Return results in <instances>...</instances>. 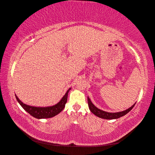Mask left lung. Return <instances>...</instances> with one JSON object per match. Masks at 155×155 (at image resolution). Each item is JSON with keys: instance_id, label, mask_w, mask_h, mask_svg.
I'll return each mask as SVG.
<instances>
[{"instance_id": "8db88e82", "label": "left lung", "mask_w": 155, "mask_h": 155, "mask_svg": "<svg viewBox=\"0 0 155 155\" xmlns=\"http://www.w3.org/2000/svg\"><path fill=\"white\" fill-rule=\"evenodd\" d=\"M88 104L89 109H90L91 112L93 113L94 115H96L97 116H98V117H99V118H104V119H110V120L111 119L118 118L122 117V116H123L125 114H127V113L129 112L130 111L132 110V108L134 107L135 105V104H134V105H132L131 107L129 108V109L123 111V112H116V113H110V112H105V111L99 110V108H97L96 106H94L88 97Z\"/></svg>"}]
</instances>
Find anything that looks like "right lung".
I'll return each mask as SVG.
<instances>
[{
  "label": "right lung",
  "mask_w": 155,
  "mask_h": 155,
  "mask_svg": "<svg viewBox=\"0 0 155 155\" xmlns=\"http://www.w3.org/2000/svg\"><path fill=\"white\" fill-rule=\"evenodd\" d=\"M70 90L71 88H69V90L67 91L66 94H64V97H62V99L60 101V102H58V104H56L55 105H53V106L51 107H40L30 106V105L23 104V103L18 98V97L16 95L15 97L19 104H20L21 106L24 108V110H26L27 112L29 113L30 114L33 116V117L38 119L49 118L57 115L64 109L65 107V104H66V103L67 101L68 93H69V91Z\"/></svg>",
  "instance_id": "obj_1"
}]
</instances>
